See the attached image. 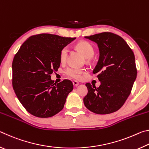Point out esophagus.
<instances>
[{"instance_id":"obj_1","label":"esophagus","mask_w":149,"mask_h":149,"mask_svg":"<svg viewBox=\"0 0 149 149\" xmlns=\"http://www.w3.org/2000/svg\"><path fill=\"white\" fill-rule=\"evenodd\" d=\"M73 84H74L75 87H77L79 85V83H78L77 81H73Z\"/></svg>"}]
</instances>
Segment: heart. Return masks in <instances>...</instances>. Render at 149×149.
I'll use <instances>...</instances> for the list:
<instances>
[{
    "label": "heart",
    "instance_id": "1",
    "mask_svg": "<svg viewBox=\"0 0 149 149\" xmlns=\"http://www.w3.org/2000/svg\"><path fill=\"white\" fill-rule=\"evenodd\" d=\"M77 49L81 50L84 56L87 58H91L95 53L94 48L90 43L86 41H82L77 45ZM68 54V49L67 47H64L60 52V60L62 62H64L67 59ZM85 72V70L81 68H77L74 66L68 67L65 70V74L72 79H79L81 77V75Z\"/></svg>",
    "mask_w": 149,
    "mask_h": 149
}]
</instances>
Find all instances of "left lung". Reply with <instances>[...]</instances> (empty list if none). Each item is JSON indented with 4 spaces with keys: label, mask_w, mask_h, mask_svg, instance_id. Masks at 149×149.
<instances>
[{
    "label": "left lung",
    "mask_w": 149,
    "mask_h": 149,
    "mask_svg": "<svg viewBox=\"0 0 149 149\" xmlns=\"http://www.w3.org/2000/svg\"><path fill=\"white\" fill-rule=\"evenodd\" d=\"M97 44L99 59L93 74H98L100 85L85 84L84 99L87 109L98 114H108L120 109L132 91L137 77L135 56L125 40L110 32L85 37Z\"/></svg>",
    "instance_id": "1"
}]
</instances>
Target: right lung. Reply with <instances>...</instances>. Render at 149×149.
<instances>
[{"mask_svg": "<svg viewBox=\"0 0 149 149\" xmlns=\"http://www.w3.org/2000/svg\"><path fill=\"white\" fill-rule=\"evenodd\" d=\"M75 37L41 33L29 37L12 62V86L17 99L30 114L39 118L52 117L64 108L73 90L71 81L58 84L51 80L60 65V52Z\"/></svg>", "mask_w": 149, "mask_h": 149, "instance_id": "1", "label": "right lung"}]
</instances>
